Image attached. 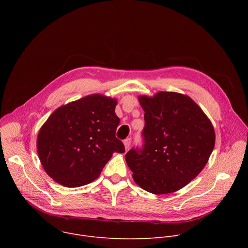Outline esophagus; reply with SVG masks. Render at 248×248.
<instances>
[{
  "instance_id": "obj_1",
  "label": "esophagus",
  "mask_w": 248,
  "mask_h": 248,
  "mask_svg": "<svg viewBox=\"0 0 248 248\" xmlns=\"http://www.w3.org/2000/svg\"><path fill=\"white\" fill-rule=\"evenodd\" d=\"M130 143H131V139L130 138H127L124 141V148H125V151H127L130 147Z\"/></svg>"
}]
</instances>
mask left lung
<instances>
[{"instance_id": "left-lung-1", "label": "left lung", "mask_w": 248, "mask_h": 248, "mask_svg": "<svg viewBox=\"0 0 248 248\" xmlns=\"http://www.w3.org/2000/svg\"><path fill=\"white\" fill-rule=\"evenodd\" d=\"M138 101L144 111V144L125 154L132 178L154 194L178 191L207 164L215 146L213 124L185 94L160 91Z\"/></svg>"}]
</instances>
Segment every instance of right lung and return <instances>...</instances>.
Returning a JSON list of instances; mask_svg holds the SVG:
<instances>
[{"instance_id": "obj_1", "label": "right lung", "mask_w": 248, "mask_h": 248, "mask_svg": "<svg viewBox=\"0 0 248 248\" xmlns=\"http://www.w3.org/2000/svg\"><path fill=\"white\" fill-rule=\"evenodd\" d=\"M117 99L92 94L56 109L41 126L37 152L47 174L66 187L92 183L113 153H124L116 137Z\"/></svg>"}]
</instances>
